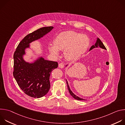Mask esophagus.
<instances>
[{
	"mask_svg": "<svg viewBox=\"0 0 125 125\" xmlns=\"http://www.w3.org/2000/svg\"><path fill=\"white\" fill-rule=\"evenodd\" d=\"M59 68H63L64 67V64L63 63H60L59 64Z\"/></svg>",
	"mask_w": 125,
	"mask_h": 125,
	"instance_id": "obj_1",
	"label": "esophagus"
}]
</instances>
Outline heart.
Masks as SVG:
<instances>
[{"mask_svg": "<svg viewBox=\"0 0 125 125\" xmlns=\"http://www.w3.org/2000/svg\"><path fill=\"white\" fill-rule=\"evenodd\" d=\"M90 41L85 35L74 31L60 33L56 37L54 43H50L49 50L53 55L57 56L59 50H65L67 59L74 61L79 59L86 51Z\"/></svg>", "mask_w": 125, "mask_h": 125, "instance_id": "1", "label": "heart"}]
</instances>
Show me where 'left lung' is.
<instances>
[{
    "label": "left lung",
    "instance_id": "left-lung-1",
    "mask_svg": "<svg viewBox=\"0 0 125 125\" xmlns=\"http://www.w3.org/2000/svg\"><path fill=\"white\" fill-rule=\"evenodd\" d=\"M100 47V48H103V49H106V47H105V46L104 45V44H103V43L102 42L100 41V40L99 38H97V40H96V42L95 44L92 46V47H91L90 48V51L91 50H92L93 49H94V48H96V47ZM67 66V65L66 66ZM66 81H67V84L68 90H69V93H70V94H71V95L74 98H75V99L79 100H85V99H83V98H81L79 97V96L76 95L72 92V91L71 90V89H70V87H69V84H68V82H67V81L66 79Z\"/></svg>",
    "mask_w": 125,
    "mask_h": 125
}]
</instances>
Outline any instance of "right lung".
I'll use <instances>...</instances> for the list:
<instances>
[{"instance_id":"1","label":"right lung","mask_w":125,"mask_h":125,"mask_svg":"<svg viewBox=\"0 0 125 125\" xmlns=\"http://www.w3.org/2000/svg\"><path fill=\"white\" fill-rule=\"evenodd\" d=\"M53 29V27H43L27 35L14 52L13 76L24 93L31 97L41 98L47 94L50 87V74L58 67V63L42 56L29 63L23 56L26 49L30 47V43L42 38Z\"/></svg>"}]
</instances>
